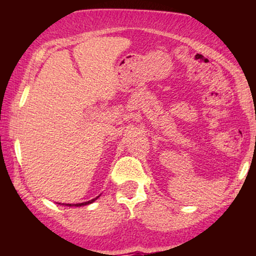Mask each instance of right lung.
I'll return each mask as SVG.
<instances>
[{
    "label": "right lung",
    "mask_w": 256,
    "mask_h": 256,
    "mask_svg": "<svg viewBox=\"0 0 256 256\" xmlns=\"http://www.w3.org/2000/svg\"><path fill=\"white\" fill-rule=\"evenodd\" d=\"M98 198H94V200H90V201H88V202H83V204H66V206H70V207H72V206H74V207H80V206H85V204H92V202L95 201V200H98Z\"/></svg>",
    "instance_id": "right-lung-1"
}]
</instances>
